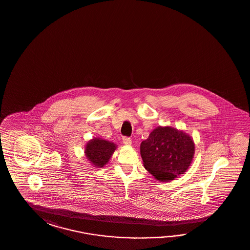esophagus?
Masks as SVG:
<instances>
[{"instance_id":"obj_1","label":"esophagus","mask_w":250,"mask_h":250,"mask_svg":"<svg viewBox=\"0 0 250 250\" xmlns=\"http://www.w3.org/2000/svg\"><path fill=\"white\" fill-rule=\"evenodd\" d=\"M122 141L125 145H131V139L128 138V137H123L122 138Z\"/></svg>"}]
</instances>
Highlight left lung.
Segmentation results:
<instances>
[{
	"label": "left lung",
	"instance_id": "left-lung-1",
	"mask_svg": "<svg viewBox=\"0 0 250 250\" xmlns=\"http://www.w3.org/2000/svg\"><path fill=\"white\" fill-rule=\"evenodd\" d=\"M192 138L170 126L157 127L140 144L145 168L157 180L168 182L185 174L194 156Z\"/></svg>",
	"mask_w": 250,
	"mask_h": 250
}]
</instances>
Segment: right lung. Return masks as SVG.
I'll return each instance as SVG.
<instances>
[{
	"label": "right lung",
	"instance_id": "right-lung-1",
	"mask_svg": "<svg viewBox=\"0 0 250 250\" xmlns=\"http://www.w3.org/2000/svg\"><path fill=\"white\" fill-rule=\"evenodd\" d=\"M116 144L108 140L95 138L85 146V157L95 167H104L116 149Z\"/></svg>",
	"mask_w": 250,
	"mask_h": 250
}]
</instances>
